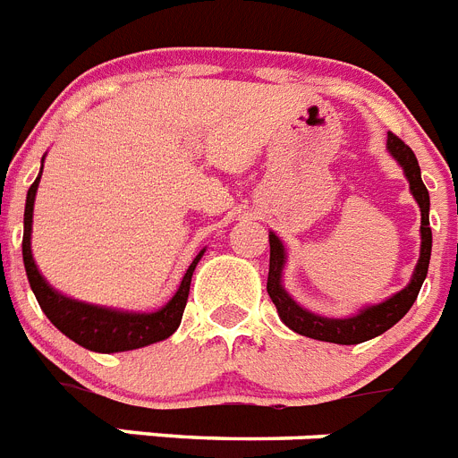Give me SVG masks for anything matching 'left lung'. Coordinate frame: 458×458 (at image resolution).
<instances>
[{"instance_id":"left-lung-1","label":"left lung","mask_w":458,"mask_h":458,"mask_svg":"<svg viewBox=\"0 0 458 458\" xmlns=\"http://www.w3.org/2000/svg\"><path fill=\"white\" fill-rule=\"evenodd\" d=\"M386 148H389V152L398 159V164L403 166L405 175H408L410 181V190H412V197L417 199V203H420L421 208V255L420 261H417L415 276H412V280H410V284L403 292H398L396 296H392V299L380 303V306L366 308V310L359 312L357 318H319V315H312V312L296 306L294 301L287 296L283 284H280V273H283L284 264V248L283 243L277 241L276 233H271V236H268V243H271V264H268L267 292L268 296H271L273 303H276L280 319L287 324L289 329L296 331V334L308 335V338H315V341L324 343L357 345V343L370 341L375 335H380L385 334L386 329H392L394 324L412 308L417 294H420L426 273H428V259H431L433 238L431 226H428V206H431V201H428V190H426V185L421 182L420 162H417L415 152L410 150L403 140L398 139L396 134H392V131H389V139H386Z\"/></svg>"}]
</instances>
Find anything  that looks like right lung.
I'll use <instances>...</instances> for the list:
<instances>
[{"mask_svg":"<svg viewBox=\"0 0 458 458\" xmlns=\"http://www.w3.org/2000/svg\"><path fill=\"white\" fill-rule=\"evenodd\" d=\"M43 171V166H41ZM41 178V175H38ZM38 178L32 182L30 191H27L25 203V233H22V261H25L27 280L32 287L34 296H37L38 306L46 312V318L73 343H78L85 350L92 352H124V350H139V347L152 345L164 338H169L178 327H181L182 312L187 306V296H190V283L191 273L197 268L199 259L203 252H199L197 259L191 261L187 268L185 277H182L181 287L175 292L174 299L157 312L150 315H136V312H117L106 310V308L88 306V303H78V301L66 299V296L57 294L50 289L38 273L37 264L32 259V210H34V197H37Z\"/></svg>","mask_w":458,"mask_h":458,"instance_id":"1","label":"right lung"}]
</instances>
